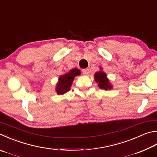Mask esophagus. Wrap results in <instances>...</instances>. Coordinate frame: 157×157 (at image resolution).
Returning <instances> with one entry per match:
<instances>
[{"instance_id": "obj_1", "label": "esophagus", "mask_w": 157, "mask_h": 157, "mask_svg": "<svg viewBox=\"0 0 157 157\" xmlns=\"http://www.w3.org/2000/svg\"><path fill=\"white\" fill-rule=\"evenodd\" d=\"M82 73H83L84 75H87L88 73H89V70H88V69H84L82 70Z\"/></svg>"}]
</instances>
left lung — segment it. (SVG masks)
<instances>
[{
  "label": "left lung",
  "instance_id": "8db88e82",
  "mask_svg": "<svg viewBox=\"0 0 157 157\" xmlns=\"http://www.w3.org/2000/svg\"><path fill=\"white\" fill-rule=\"evenodd\" d=\"M95 82L98 83V86L101 89L111 90L113 88V85L111 84L109 79L107 78L106 73L102 71V68L100 67V71H98L94 75Z\"/></svg>",
  "mask_w": 157,
  "mask_h": 157
}]
</instances>
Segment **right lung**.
I'll use <instances>...</instances> for the list:
<instances>
[{"label":"right lung","mask_w":157,"mask_h":157,"mask_svg":"<svg viewBox=\"0 0 157 157\" xmlns=\"http://www.w3.org/2000/svg\"><path fill=\"white\" fill-rule=\"evenodd\" d=\"M80 74V70L75 68V69H71L67 73H64V75L59 76L58 82L56 86V92L57 94L58 95H63V94L68 92L70 90L74 78Z\"/></svg>","instance_id":"obj_1"}]
</instances>
